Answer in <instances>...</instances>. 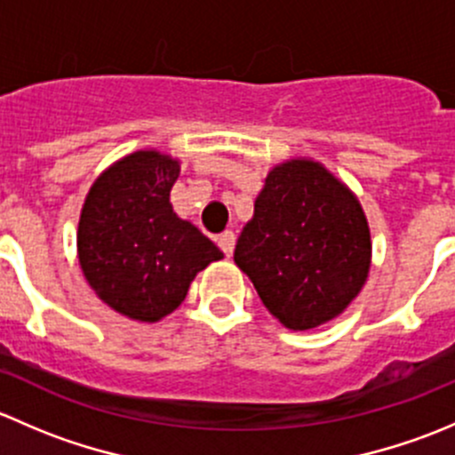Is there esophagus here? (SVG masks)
<instances>
[{
  "instance_id": "34e87169",
  "label": "esophagus",
  "mask_w": 455,
  "mask_h": 455,
  "mask_svg": "<svg viewBox=\"0 0 455 455\" xmlns=\"http://www.w3.org/2000/svg\"><path fill=\"white\" fill-rule=\"evenodd\" d=\"M218 246L222 249V253L227 257L233 255V249H235V233L224 231L222 235H218Z\"/></svg>"
}]
</instances>
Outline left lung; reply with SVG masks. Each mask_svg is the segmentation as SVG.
<instances>
[{
    "mask_svg": "<svg viewBox=\"0 0 455 455\" xmlns=\"http://www.w3.org/2000/svg\"><path fill=\"white\" fill-rule=\"evenodd\" d=\"M235 264L288 330L337 319L368 282L371 235L355 191L313 158L275 164L237 240Z\"/></svg>",
    "mask_w": 455,
    "mask_h": 455,
    "instance_id": "1",
    "label": "left lung"
}]
</instances>
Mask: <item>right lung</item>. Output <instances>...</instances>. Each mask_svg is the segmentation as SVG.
Masks as SVG:
<instances>
[{"label": "right lung", "instance_id": "1", "mask_svg": "<svg viewBox=\"0 0 455 455\" xmlns=\"http://www.w3.org/2000/svg\"><path fill=\"white\" fill-rule=\"evenodd\" d=\"M178 176L180 160L139 149L96 178L81 209L76 255L85 282L103 304L140 323L172 315L196 275L224 257L173 211Z\"/></svg>", "mask_w": 455, "mask_h": 455}]
</instances>
